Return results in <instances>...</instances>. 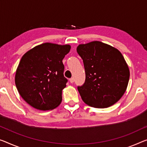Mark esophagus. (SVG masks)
<instances>
[{"label":"esophagus","instance_id":"34e87169","mask_svg":"<svg viewBox=\"0 0 147 147\" xmlns=\"http://www.w3.org/2000/svg\"><path fill=\"white\" fill-rule=\"evenodd\" d=\"M69 82H70L71 83H74V78H71L69 79Z\"/></svg>","mask_w":147,"mask_h":147}]
</instances>
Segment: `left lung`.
Instances as JSON below:
<instances>
[{
    "mask_svg": "<svg viewBox=\"0 0 147 147\" xmlns=\"http://www.w3.org/2000/svg\"><path fill=\"white\" fill-rule=\"evenodd\" d=\"M77 52L83 59L85 81L78 87L83 102L94 108L111 107L127 89L129 69L118 49L100 41L79 45Z\"/></svg>",
    "mask_w": 147,
    "mask_h": 147,
    "instance_id": "8db88e82",
    "label": "left lung"
}]
</instances>
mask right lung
I'll return each instance as SVG.
<instances>
[{
    "label": "right lung",
    "instance_id": "obj_1",
    "mask_svg": "<svg viewBox=\"0 0 147 147\" xmlns=\"http://www.w3.org/2000/svg\"><path fill=\"white\" fill-rule=\"evenodd\" d=\"M69 45L45 42L30 49L21 58L15 83L24 100L40 110L55 109L62 102L66 86L62 60L70 51Z\"/></svg>",
    "mask_w": 147,
    "mask_h": 147
}]
</instances>
